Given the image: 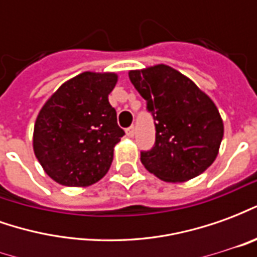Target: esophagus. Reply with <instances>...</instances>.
Segmentation results:
<instances>
[{"mask_svg": "<svg viewBox=\"0 0 257 257\" xmlns=\"http://www.w3.org/2000/svg\"><path fill=\"white\" fill-rule=\"evenodd\" d=\"M125 132H126V136H128V138H134V136H135V126H129V128H126V131H125Z\"/></svg>", "mask_w": 257, "mask_h": 257, "instance_id": "esophagus-1", "label": "esophagus"}]
</instances>
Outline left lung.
Returning <instances> with one entry per match:
<instances>
[{
	"instance_id": "8db88e82",
	"label": "left lung",
	"mask_w": 257,
	"mask_h": 257,
	"mask_svg": "<svg viewBox=\"0 0 257 257\" xmlns=\"http://www.w3.org/2000/svg\"><path fill=\"white\" fill-rule=\"evenodd\" d=\"M147 101L156 143L140 153L145 168L164 182H186L213 164L223 139V121L210 97L178 70L157 64L129 71Z\"/></svg>"
}]
</instances>
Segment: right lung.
Masks as SVG:
<instances>
[{"label": "right lung", "mask_w": 257, "mask_h": 257, "mask_svg": "<svg viewBox=\"0 0 257 257\" xmlns=\"http://www.w3.org/2000/svg\"><path fill=\"white\" fill-rule=\"evenodd\" d=\"M117 74L85 73L64 82L38 114L33 147L44 171L68 187L99 182L110 169L125 132L108 95Z\"/></svg>", "instance_id": "right-lung-1"}]
</instances>
